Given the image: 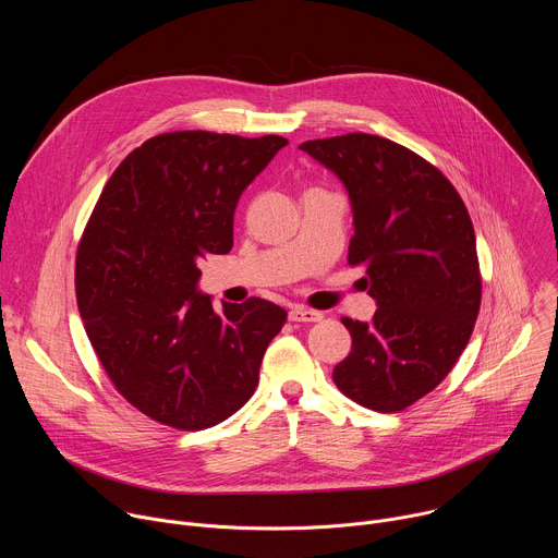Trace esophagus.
Returning a JSON list of instances; mask_svg holds the SVG:
<instances>
[{
  "instance_id": "34e87169",
  "label": "esophagus",
  "mask_w": 558,
  "mask_h": 558,
  "mask_svg": "<svg viewBox=\"0 0 558 558\" xmlns=\"http://www.w3.org/2000/svg\"><path fill=\"white\" fill-rule=\"evenodd\" d=\"M325 317L323 311H315V308H306L302 304H295L291 306L289 311V320L291 323H320Z\"/></svg>"
}]
</instances>
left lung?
<instances>
[{
	"label": "left lung",
	"mask_w": 558,
	"mask_h": 558,
	"mask_svg": "<svg viewBox=\"0 0 558 558\" xmlns=\"http://www.w3.org/2000/svg\"><path fill=\"white\" fill-rule=\"evenodd\" d=\"M344 183L355 233L349 265H364L377 311L342 317L353 344L336 386L377 413H400L452 371L482 306L470 214L452 183L420 154L351 132L300 145Z\"/></svg>",
	"instance_id": "obj_1"
}]
</instances>
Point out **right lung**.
<instances>
[{
	"instance_id": "obj_1",
	"label": "right lung",
	"mask_w": 558,
	"mask_h": 558,
	"mask_svg": "<svg viewBox=\"0 0 558 558\" xmlns=\"http://www.w3.org/2000/svg\"><path fill=\"white\" fill-rule=\"evenodd\" d=\"M289 141L166 132L132 149L106 183L76 247V306L114 388L149 420L203 430L258 386L287 311L196 291L201 260L233 245L245 187Z\"/></svg>"
}]
</instances>
